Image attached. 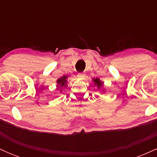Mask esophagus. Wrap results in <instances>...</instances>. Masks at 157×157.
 <instances>
[{
  "mask_svg": "<svg viewBox=\"0 0 157 157\" xmlns=\"http://www.w3.org/2000/svg\"><path fill=\"white\" fill-rule=\"evenodd\" d=\"M85 77H86V75L83 73H80L77 75V78L80 79V80H84Z\"/></svg>",
  "mask_w": 157,
  "mask_h": 157,
  "instance_id": "1",
  "label": "esophagus"
}]
</instances>
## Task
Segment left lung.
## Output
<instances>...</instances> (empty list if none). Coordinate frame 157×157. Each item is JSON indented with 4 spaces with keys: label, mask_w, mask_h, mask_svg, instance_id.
Listing matches in <instances>:
<instances>
[{
    "label": "left lung",
    "mask_w": 157,
    "mask_h": 157,
    "mask_svg": "<svg viewBox=\"0 0 157 157\" xmlns=\"http://www.w3.org/2000/svg\"><path fill=\"white\" fill-rule=\"evenodd\" d=\"M92 80H93V82H94L95 86H97V89H101V88L102 87V86H103V82H102V81L100 80L99 78H94ZM103 91L104 90H102V91Z\"/></svg>",
    "instance_id": "left-lung-1"
}]
</instances>
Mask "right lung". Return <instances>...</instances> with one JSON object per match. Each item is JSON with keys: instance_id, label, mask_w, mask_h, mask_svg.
Masks as SVG:
<instances>
[{"instance_id": "right-lung-1", "label": "right lung", "mask_w": 157, "mask_h": 157, "mask_svg": "<svg viewBox=\"0 0 157 157\" xmlns=\"http://www.w3.org/2000/svg\"><path fill=\"white\" fill-rule=\"evenodd\" d=\"M67 78L68 76H63L62 77H60L59 79L57 80V88H63L66 86L67 85ZM62 90V89H61Z\"/></svg>"}]
</instances>
